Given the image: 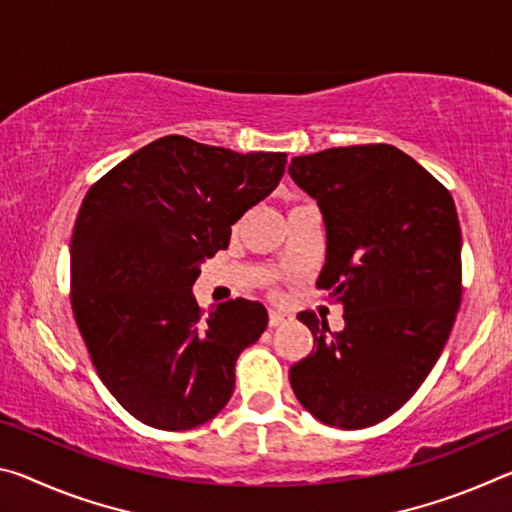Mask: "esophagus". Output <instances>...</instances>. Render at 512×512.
Listing matches in <instances>:
<instances>
[{
    "mask_svg": "<svg viewBox=\"0 0 512 512\" xmlns=\"http://www.w3.org/2000/svg\"><path fill=\"white\" fill-rule=\"evenodd\" d=\"M289 319H291V316L285 314V312H278V310L269 312V326L271 328H278V326H282V323H287Z\"/></svg>",
    "mask_w": 512,
    "mask_h": 512,
    "instance_id": "esophagus-1",
    "label": "esophagus"
}]
</instances>
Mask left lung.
<instances>
[{"label":"left lung","mask_w":512,"mask_h":512,"mask_svg":"<svg viewBox=\"0 0 512 512\" xmlns=\"http://www.w3.org/2000/svg\"><path fill=\"white\" fill-rule=\"evenodd\" d=\"M289 175L326 223L316 285L344 307L332 332L312 312L314 351L289 369L300 405L335 428L394 415L435 367L462 296V234L451 193L387 143L294 157Z\"/></svg>","instance_id":"8db88e82"}]
</instances>
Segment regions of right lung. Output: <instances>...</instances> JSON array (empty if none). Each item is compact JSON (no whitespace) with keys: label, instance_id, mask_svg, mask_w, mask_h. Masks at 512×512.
<instances>
[{"label":"right lung","instance_id":"1","mask_svg":"<svg viewBox=\"0 0 512 512\" xmlns=\"http://www.w3.org/2000/svg\"><path fill=\"white\" fill-rule=\"evenodd\" d=\"M285 164V152L239 154L173 134L88 189L70 243L72 312L97 376L143 424L189 431L230 401L234 364L269 314L237 298L202 316L191 289Z\"/></svg>","mask_w":512,"mask_h":512}]
</instances>
